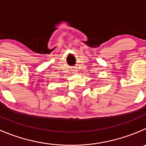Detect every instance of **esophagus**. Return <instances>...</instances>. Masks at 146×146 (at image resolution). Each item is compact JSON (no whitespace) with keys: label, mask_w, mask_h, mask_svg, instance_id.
<instances>
[{"label":"esophagus","mask_w":146,"mask_h":146,"mask_svg":"<svg viewBox=\"0 0 146 146\" xmlns=\"http://www.w3.org/2000/svg\"><path fill=\"white\" fill-rule=\"evenodd\" d=\"M73 74H77L78 73V70H75L74 71H73Z\"/></svg>","instance_id":"esophagus-1"}]
</instances>
